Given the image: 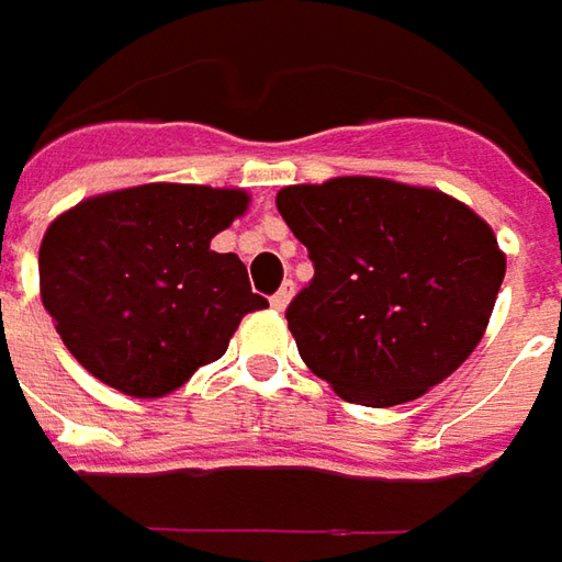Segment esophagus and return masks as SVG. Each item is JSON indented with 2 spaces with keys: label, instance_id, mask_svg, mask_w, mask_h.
<instances>
[{
  "label": "esophagus",
  "instance_id": "1",
  "mask_svg": "<svg viewBox=\"0 0 562 562\" xmlns=\"http://www.w3.org/2000/svg\"><path fill=\"white\" fill-rule=\"evenodd\" d=\"M292 295H295V282L285 280L280 285V292H273V295H270V304H273L277 311H285V304L292 301Z\"/></svg>",
  "mask_w": 562,
  "mask_h": 562
}]
</instances>
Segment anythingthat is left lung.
<instances>
[{
	"label": "left lung",
	"mask_w": 562,
	"mask_h": 562,
	"mask_svg": "<svg viewBox=\"0 0 562 562\" xmlns=\"http://www.w3.org/2000/svg\"><path fill=\"white\" fill-rule=\"evenodd\" d=\"M277 207L314 263L285 319L301 360L339 397L404 404L473 355L507 261L467 204L436 189L339 177L289 186Z\"/></svg>",
	"instance_id": "obj_1"
}]
</instances>
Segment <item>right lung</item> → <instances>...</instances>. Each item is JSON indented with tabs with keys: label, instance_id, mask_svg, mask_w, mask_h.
I'll list each match as a JSON object with an SVG mask.
<instances>
[{
	"label": "right lung",
	"instance_id": "right-lung-1",
	"mask_svg": "<svg viewBox=\"0 0 562 562\" xmlns=\"http://www.w3.org/2000/svg\"><path fill=\"white\" fill-rule=\"evenodd\" d=\"M248 207L239 189L148 183L87 199L40 245L43 304L74 358L105 385L161 397L226 351L267 307L211 239Z\"/></svg>",
	"mask_w": 562,
	"mask_h": 562
}]
</instances>
